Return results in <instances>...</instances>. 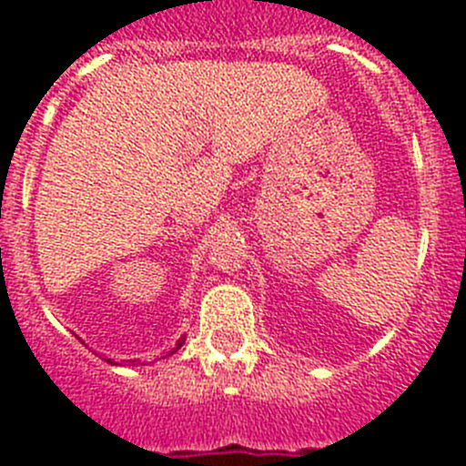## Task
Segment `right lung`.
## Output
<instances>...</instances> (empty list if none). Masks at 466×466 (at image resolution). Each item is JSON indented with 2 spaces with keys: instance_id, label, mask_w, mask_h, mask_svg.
<instances>
[{
  "instance_id": "right-lung-1",
  "label": "right lung",
  "mask_w": 466,
  "mask_h": 466,
  "mask_svg": "<svg viewBox=\"0 0 466 466\" xmlns=\"http://www.w3.org/2000/svg\"><path fill=\"white\" fill-rule=\"evenodd\" d=\"M182 342H185V338H180V340H177V345H176V347H173V350H171V351H168V356H171V354H176V351H177V350H180V347H182ZM110 363H112V360H110Z\"/></svg>"
}]
</instances>
